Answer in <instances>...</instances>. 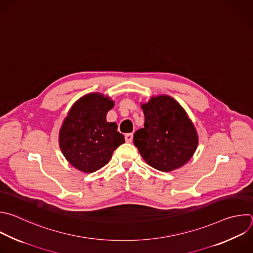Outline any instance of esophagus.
Segmentation results:
<instances>
[{
    "mask_svg": "<svg viewBox=\"0 0 253 253\" xmlns=\"http://www.w3.org/2000/svg\"><path fill=\"white\" fill-rule=\"evenodd\" d=\"M125 137H126V142H131V141H132V138H133V134H132V133H126V134L125 135Z\"/></svg>",
    "mask_w": 253,
    "mask_h": 253,
    "instance_id": "34e87169",
    "label": "esophagus"
}]
</instances>
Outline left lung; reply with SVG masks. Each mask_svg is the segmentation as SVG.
Here are the masks:
<instances>
[{
	"instance_id": "left-lung-1",
	"label": "left lung",
	"mask_w": 253,
	"mask_h": 253,
	"mask_svg": "<svg viewBox=\"0 0 253 253\" xmlns=\"http://www.w3.org/2000/svg\"><path fill=\"white\" fill-rule=\"evenodd\" d=\"M144 125L133 135V143L145 163L169 172L184 166L198 145L195 126L184 109L167 94L151 96L140 105Z\"/></svg>"
}]
</instances>
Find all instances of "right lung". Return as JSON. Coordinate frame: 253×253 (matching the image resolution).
<instances>
[{"instance_id":"add662e5","label":"right lung","mask_w":253,"mask_h":253,"mask_svg":"<svg viewBox=\"0 0 253 253\" xmlns=\"http://www.w3.org/2000/svg\"><path fill=\"white\" fill-rule=\"evenodd\" d=\"M115 102L100 92L80 97L65 118L59 144L66 160L77 169L90 173L105 167L114 150L125 142L116 123L107 122Z\"/></svg>"}]
</instances>
